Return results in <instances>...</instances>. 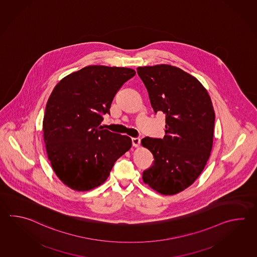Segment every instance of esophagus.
<instances>
[{"label":"esophagus","instance_id":"obj_1","mask_svg":"<svg viewBox=\"0 0 257 257\" xmlns=\"http://www.w3.org/2000/svg\"><path fill=\"white\" fill-rule=\"evenodd\" d=\"M140 142H141V139L139 137H133L132 138V144H133V146L135 147H139Z\"/></svg>","mask_w":257,"mask_h":257}]
</instances>
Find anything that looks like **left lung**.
Segmentation results:
<instances>
[{
    "label": "left lung",
    "mask_w": 257,
    "mask_h": 257,
    "mask_svg": "<svg viewBox=\"0 0 257 257\" xmlns=\"http://www.w3.org/2000/svg\"><path fill=\"white\" fill-rule=\"evenodd\" d=\"M155 113L166 116L165 137H145L154 157L143 180L163 195L187 189L204 169L212 148L215 113L210 95L193 76L170 65L139 67Z\"/></svg>",
    "instance_id": "obj_1"
}]
</instances>
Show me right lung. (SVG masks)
I'll use <instances>...</instances> for the list:
<instances>
[{
  "label": "right lung",
  "mask_w": 257,
  "mask_h": 257,
  "mask_svg": "<svg viewBox=\"0 0 257 257\" xmlns=\"http://www.w3.org/2000/svg\"><path fill=\"white\" fill-rule=\"evenodd\" d=\"M132 68L88 66L69 74L53 89L43 120L47 157L58 178L86 191L104 182L131 138L100 126Z\"/></svg>",
  "instance_id": "right-lung-1"
}]
</instances>
